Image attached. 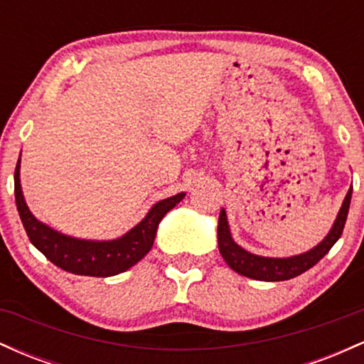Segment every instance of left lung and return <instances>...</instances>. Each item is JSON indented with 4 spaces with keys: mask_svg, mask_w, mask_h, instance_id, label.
<instances>
[{
    "mask_svg": "<svg viewBox=\"0 0 364 364\" xmlns=\"http://www.w3.org/2000/svg\"><path fill=\"white\" fill-rule=\"evenodd\" d=\"M350 196H353V185H350L348 195H346L342 207L333 220L332 228H330L328 235L320 241L318 245L313 246L308 252L292 255V257H262V255H255L243 246H240L232 240L231 229H229L228 215H225L224 208H220L219 224H217V243H219V252L223 258L237 274L245 275V277L255 279V281H267V282H277V281H289L292 277H298L313 265H316L321 258L330 252L333 245L337 243L344 229L346 219H348V212L350 205Z\"/></svg>",
    "mask_w": 364,
    "mask_h": 364,
    "instance_id": "obj_1",
    "label": "left lung"
}]
</instances>
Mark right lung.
<instances>
[{
  "label": "right lung",
  "mask_w": 364,
  "mask_h": 364,
  "mask_svg": "<svg viewBox=\"0 0 364 364\" xmlns=\"http://www.w3.org/2000/svg\"><path fill=\"white\" fill-rule=\"evenodd\" d=\"M183 198L185 193L159 200L135 228L116 240H80V237L63 235L36 219L31 208L27 207L20 185V159L15 168V202L28 240L49 262L66 272L77 275L111 277L132 269L152 248L162 217L171 208L176 207Z\"/></svg>",
  "instance_id": "obj_1"
}]
</instances>
